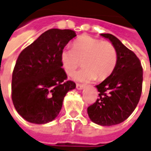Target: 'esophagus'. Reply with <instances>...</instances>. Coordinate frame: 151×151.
Returning a JSON list of instances; mask_svg holds the SVG:
<instances>
[{"label":"esophagus","instance_id":"obj_1","mask_svg":"<svg viewBox=\"0 0 151 151\" xmlns=\"http://www.w3.org/2000/svg\"><path fill=\"white\" fill-rule=\"evenodd\" d=\"M83 87L84 86L83 85H82V84H79V83L76 84V88L78 89V90H82Z\"/></svg>","mask_w":151,"mask_h":151}]
</instances>
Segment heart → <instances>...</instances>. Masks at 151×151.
I'll use <instances>...</instances> for the list:
<instances>
[{"instance_id":"heart-1","label":"heart","mask_w":151,"mask_h":151,"mask_svg":"<svg viewBox=\"0 0 151 151\" xmlns=\"http://www.w3.org/2000/svg\"><path fill=\"white\" fill-rule=\"evenodd\" d=\"M117 51L108 41L82 35L72 42V49L65 48L60 60L66 74L72 76L83 60V68L74 75L75 80H103L112 74L117 64Z\"/></svg>"}]
</instances>
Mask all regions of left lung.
I'll return each instance as SVG.
<instances>
[{"mask_svg": "<svg viewBox=\"0 0 151 151\" xmlns=\"http://www.w3.org/2000/svg\"><path fill=\"white\" fill-rule=\"evenodd\" d=\"M117 51V64L112 74L96 87L99 98L87 108L90 119L101 126L123 122L136 108L142 93V68L139 59L117 38L101 34Z\"/></svg>", "mask_w": 151, "mask_h": 151, "instance_id": "left-lung-1", "label": "left lung"}]
</instances>
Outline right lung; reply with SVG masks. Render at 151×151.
Masks as SVG:
<instances>
[{"label": "right lung", "mask_w": 151, "mask_h": 151, "mask_svg": "<svg viewBox=\"0 0 151 151\" xmlns=\"http://www.w3.org/2000/svg\"><path fill=\"white\" fill-rule=\"evenodd\" d=\"M76 36L72 30L50 29L19 55L12 72V99L17 113L33 124L49 123L62 108L76 83L67 81L60 52Z\"/></svg>", "instance_id": "1"}]
</instances>
